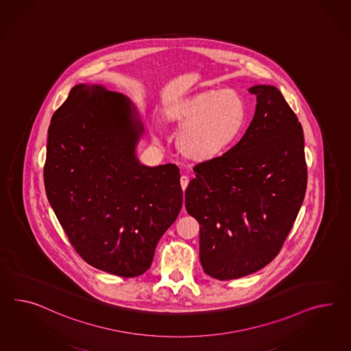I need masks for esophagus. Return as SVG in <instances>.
Wrapping results in <instances>:
<instances>
[{
  "label": "esophagus",
  "mask_w": 351,
  "mask_h": 351,
  "mask_svg": "<svg viewBox=\"0 0 351 351\" xmlns=\"http://www.w3.org/2000/svg\"><path fill=\"white\" fill-rule=\"evenodd\" d=\"M189 177H186V176H182V177H180V186H182V189H183V191L187 189V186H189Z\"/></svg>",
  "instance_id": "esophagus-1"
}]
</instances>
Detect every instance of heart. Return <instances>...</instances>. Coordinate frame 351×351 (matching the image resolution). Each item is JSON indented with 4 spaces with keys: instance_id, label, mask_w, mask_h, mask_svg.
I'll return each mask as SVG.
<instances>
[{
    "instance_id": "obj_1",
    "label": "heart",
    "mask_w": 351,
    "mask_h": 351,
    "mask_svg": "<svg viewBox=\"0 0 351 351\" xmlns=\"http://www.w3.org/2000/svg\"><path fill=\"white\" fill-rule=\"evenodd\" d=\"M164 118L180 127V153L192 160L207 162L223 155L238 138L247 119V106L234 89H207L171 103Z\"/></svg>"
}]
</instances>
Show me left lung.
Here are the masks:
<instances>
[{"mask_svg": "<svg viewBox=\"0 0 351 351\" xmlns=\"http://www.w3.org/2000/svg\"><path fill=\"white\" fill-rule=\"evenodd\" d=\"M256 112L221 156L193 167L186 210L199 224V261L208 276L239 279L274 260L306 189L303 128L278 88L254 85Z\"/></svg>", "mask_w": 351, "mask_h": 351, "instance_id": "obj_1", "label": "left lung"}]
</instances>
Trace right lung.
Masks as SVG:
<instances>
[{
    "label": "right lung",
    "instance_id": "1",
    "mask_svg": "<svg viewBox=\"0 0 351 351\" xmlns=\"http://www.w3.org/2000/svg\"><path fill=\"white\" fill-rule=\"evenodd\" d=\"M134 104L101 85L79 84L48 128L45 193L69 241L98 270L136 278L183 204L174 164L143 165Z\"/></svg>",
    "mask_w": 351,
    "mask_h": 351
}]
</instances>
